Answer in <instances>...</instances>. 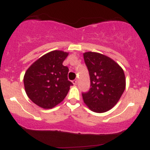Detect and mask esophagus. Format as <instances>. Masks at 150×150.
Instances as JSON below:
<instances>
[{"label":"esophagus","mask_w":150,"mask_h":150,"mask_svg":"<svg viewBox=\"0 0 150 150\" xmlns=\"http://www.w3.org/2000/svg\"><path fill=\"white\" fill-rule=\"evenodd\" d=\"M77 79H75V80H73V81H72V82H73V85H77Z\"/></svg>","instance_id":"1"}]
</instances>
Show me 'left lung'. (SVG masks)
<instances>
[{
	"label": "left lung",
	"instance_id": "1",
	"mask_svg": "<svg viewBox=\"0 0 150 150\" xmlns=\"http://www.w3.org/2000/svg\"><path fill=\"white\" fill-rule=\"evenodd\" d=\"M83 56L90 78V88L82 93L83 100L92 111L106 112L117 104L124 92V72L113 60L101 53L89 51Z\"/></svg>",
	"mask_w": 150,
	"mask_h": 150
}]
</instances>
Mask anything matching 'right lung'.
I'll use <instances>...</instances> for the list:
<instances>
[{
    "mask_svg": "<svg viewBox=\"0 0 150 150\" xmlns=\"http://www.w3.org/2000/svg\"><path fill=\"white\" fill-rule=\"evenodd\" d=\"M68 55L62 51H53L39 58L26 71L25 92L34 104L51 108L66 97L73 85L68 79L69 69L63 65Z\"/></svg>",
    "mask_w": 150,
    "mask_h": 150,
    "instance_id": "1",
    "label": "right lung"
}]
</instances>
